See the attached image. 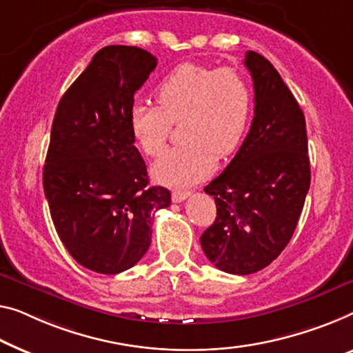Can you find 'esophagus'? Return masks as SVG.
I'll return each instance as SVG.
<instances>
[{"instance_id": "obj_1", "label": "esophagus", "mask_w": 353, "mask_h": 353, "mask_svg": "<svg viewBox=\"0 0 353 353\" xmlns=\"http://www.w3.org/2000/svg\"><path fill=\"white\" fill-rule=\"evenodd\" d=\"M190 190H176L172 192V201L174 203H181L183 201V199H187L188 196H190Z\"/></svg>"}]
</instances>
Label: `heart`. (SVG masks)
I'll list each match as a JSON object with an SVG mask.
<instances>
[{
  "label": "heart",
  "mask_w": 353,
  "mask_h": 353,
  "mask_svg": "<svg viewBox=\"0 0 353 353\" xmlns=\"http://www.w3.org/2000/svg\"><path fill=\"white\" fill-rule=\"evenodd\" d=\"M159 106L136 103L130 130L145 155H159L172 123L181 122L182 143L171 147L152 168L157 181L185 187L209 176L215 155L227 157L243 143L254 108V92L234 68L185 63L155 88Z\"/></svg>",
  "instance_id": "obj_1"
}]
</instances>
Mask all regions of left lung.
Here are the masks:
<instances>
[{"label": "left lung", "instance_id": "left-lung-1", "mask_svg": "<svg viewBox=\"0 0 353 353\" xmlns=\"http://www.w3.org/2000/svg\"><path fill=\"white\" fill-rule=\"evenodd\" d=\"M254 120L238 154L204 192L214 196L215 222L199 238L220 271L252 274L290 243L311 185L304 114L276 68L249 50Z\"/></svg>", "mask_w": 353, "mask_h": 353}]
</instances>
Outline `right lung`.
<instances>
[{"mask_svg": "<svg viewBox=\"0 0 353 353\" xmlns=\"http://www.w3.org/2000/svg\"><path fill=\"white\" fill-rule=\"evenodd\" d=\"M157 66L149 52L106 46L63 94L50 131L42 185L63 245L79 265L119 274L149 249L152 214L171 204L149 187L130 110Z\"/></svg>", "mask_w": 353, "mask_h": 353, "instance_id": "1", "label": "right lung"}]
</instances>
